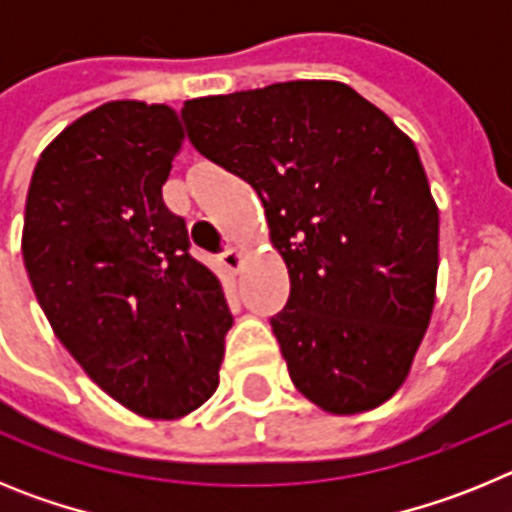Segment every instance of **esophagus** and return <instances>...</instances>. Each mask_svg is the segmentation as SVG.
Returning a JSON list of instances; mask_svg holds the SVG:
<instances>
[{
	"label": "esophagus",
	"instance_id": "34e87169",
	"mask_svg": "<svg viewBox=\"0 0 512 512\" xmlns=\"http://www.w3.org/2000/svg\"><path fill=\"white\" fill-rule=\"evenodd\" d=\"M220 264H223L225 269L230 271V274H238V271H241V266H243V253L238 251V248H228V251L220 256Z\"/></svg>",
	"mask_w": 512,
	"mask_h": 512
}]
</instances>
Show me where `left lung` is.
I'll return each mask as SVG.
<instances>
[{"label": "left lung", "mask_w": 512, "mask_h": 512, "mask_svg": "<svg viewBox=\"0 0 512 512\" xmlns=\"http://www.w3.org/2000/svg\"><path fill=\"white\" fill-rule=\"evenodd\" d=\"M182 117L264 205L289 271L271 328L297 390L333 415L390 400L436 302L438 207L413 140L341 81L197 97Z\"/></svg>", "instance_id": "left-lung-1"}]
</instances>
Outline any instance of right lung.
Returning a JSON list of instances; mask_svg holds the SVG:
<instances>
[{"label":"right lung","instance_id":"1","mask_svg":"<svg viewBox=\"0 0 512 512\" xmlns=\"http://www.w3.org/2000/svg\"><path fill=\"white\" fill-rule=\"evenodd\" d=\"M182 140L169 104L107 102L40 153L25 202L22 259L53 333L143 418L210 400L233 325L220 279L164 205Z\"/></svg>","mask_w":512,"mask_h":512}]
</instances>
